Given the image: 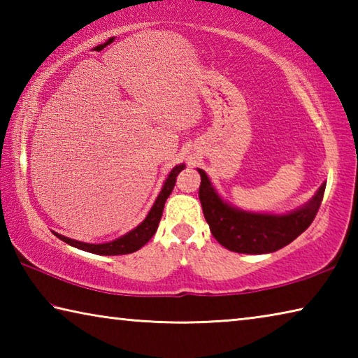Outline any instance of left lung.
<instances>
[{
  "label": "left lung",
  "instance_id": "left-lung-1",
  "mask_svg": "<svg viewBox=\"0 0 358 358\" xmlns=\"http://www.w3.org/2000/svg\"><path fill=\"white\" fill-rule=\"evenodd\" d=\"M197 171L201 173L199 199L211 234L229 251L241 254L275 252L294 241L316 217L327 185H320L310 202L290 213H252L222 201L208 175L202 169Z\"/></svg>",
  "mask_w": 358,
  "mask_h": 358
}]
</instances>
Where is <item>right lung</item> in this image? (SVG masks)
<instances>
[{
  "mask_svg": "<svg viewBox=\"0 0 358 358\" xmlns=\"http://www.w3.org/2000/svg\"><path fill=\"white\" fill-rule=\"evenodd\" d=\"M183 169H185V164L175 166L172 169L171 173H169V177L164 181V185H162L159 196L156 197L153 207H151V210L148 211L147 217H145V220L138 224L136 229H132L128 234H124L123 237H120L113 241H108V243L94 245V243H83V241L72 240L57 232L53 234H55L59 240H63L64 243L78 248V250L82 251L99 254V256H120V254H131L137 250H141V248L143 245H147L150 238L156 234L157 226H159V221H161V216H162V210H164V203L167 201V197L171 196L178 173L183 171Z\"/></svg>",
  "mask_w": 358,
  "mask_h": 358,
  "instance_id": "add662e5",
  "label": "right lung"
}]
</instances>
